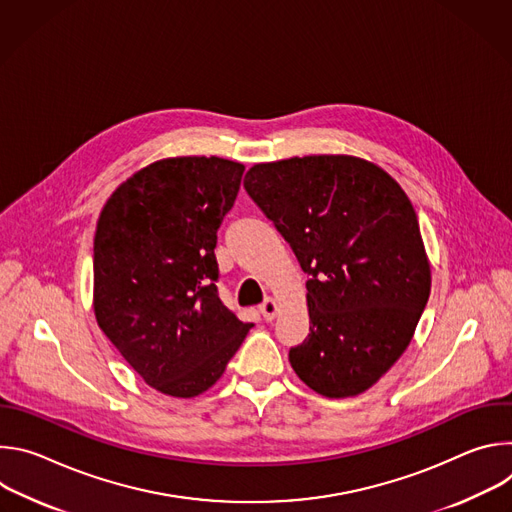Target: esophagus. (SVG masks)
Segmentation results:
<instances>
[{
    "mask_svg": "<svg viewBox=\"0 0 512 512\" xmlns=\"http://www.w3.org/2000/svg\"><path fill=\"white\" fill-rule=\"evenodd\" d=\"M277 302L273 300V298H265V302L259 306V312H261V316L267 320V322H271V320H275V316H277Z\"/></svg>",
    "mask_w": 512,
    "mask_h": 512,
    "instance_id": "1",
    "label": "esophagus"
}]
</instances>
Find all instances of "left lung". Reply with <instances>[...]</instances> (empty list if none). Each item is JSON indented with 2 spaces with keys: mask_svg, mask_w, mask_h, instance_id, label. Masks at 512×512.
<instances>
[{
  "mask_svg": "<svg viewBox=\"0 0 512 512\" xmlns=\"http://www.w3.org/2000/svg\"><path fill=\"white\" fill-rule=\"evenodd\" d=\"M243 184L310 275V334L291 367L322 397L371 389L409 346L431 289L411 200L354 156L255 164Z\"/></svg>",
  "mask_w": 512,
  "mask_h": 512,
  "instance_id": "obj_1",
  "label": "left lung"
}]
</instances>
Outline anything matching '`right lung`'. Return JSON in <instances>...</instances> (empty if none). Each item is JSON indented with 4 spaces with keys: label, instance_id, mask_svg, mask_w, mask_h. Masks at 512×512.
<instances>
[{
    "label": "right lung",
    "instance_id": "right-lung-1",
    "mask_svg": "<svg viewBox=\"0 0 512 512\" xmlns=\"http://www.w3.org/2000/svg\"><path fill=\"white\" fill-rule=\"evenodd\" d=\"M245 166L166 158L127 178L95 233L93 308L99 328L156 391L190 399L223 377L253 324L216 291V231Z\"/></svg>",
    "mask_w": 512,
    "mask_h": 512
}]
</instances>
